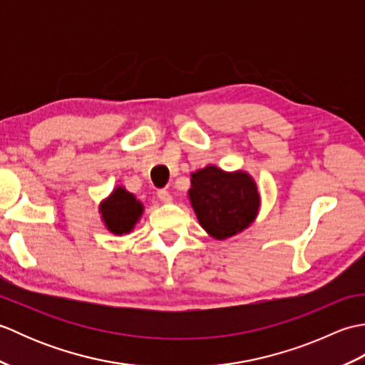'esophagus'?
<instances>
[{
  "label": "esophagus",
  "mask_w": 365,
  "mask_h": 365,
  "mask_svg": "<svg viewBox=\"0 0 365 365\" xmlns=\"http://www.w3.org/2000/svg\"><path fill=\"white\" fill-rule=\"evenodd\" d=\"M157 196H158L161 202H165V204H168V202H170V200H173V196H170V192L168 190H158Z\"/></svg>",
  "instance_id": "34e87169"
}]
</instances>
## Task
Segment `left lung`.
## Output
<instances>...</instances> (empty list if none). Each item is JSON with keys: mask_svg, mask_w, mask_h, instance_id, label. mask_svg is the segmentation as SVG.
Masks as SVG:
<instances>
[{"mask_svg": "<svg viewBox=\"0 0 365 365\" xmlns=\"http://www.w3.org/2000/svg\"><path fill=\"white\" fill-rule=\"evenodd\" d=\"M197 220L216 240L234 237L255 220L260 197L255 182L243 170L224 173L207 166L191 174L188 191Z\"/></svg>", "mask_w": 365, "mask_h": 365, "instance_id": "1", "label": "left lung"}]
</instances>
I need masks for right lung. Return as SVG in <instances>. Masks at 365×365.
<instances>
[{
  "label": "right lung",
  "instance_id": "right-lung-1",
  "mask_svg": "<svg viewBox=\"0 0 365 365\" xmlns=\"http://www.w3.org/2000/svg\"><path fill=\"white\" fill-rule=\"evenodd\" d=\"M102 218L108 230L115 235L128 234L143 215V204L125 188L118 187L100 205Z\"/></svg>",
  "mask_w": 365,
  "mask_h": 365
}]
</instances>
